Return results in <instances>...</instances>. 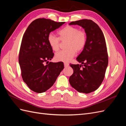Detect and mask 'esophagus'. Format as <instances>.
I'll return each mask as SVG.
<instances>
[{
    "mask_svg": "<svg viewBox=\"0 0 126 126\" xmlns=\"http://www.w3.org/2000/svg\"><path fill=\"white\" fill-rule=\"evenodd\" d=\"M64 67H68V66H69V64H68V63H64Z\"/></svg>",
    "mask_w": 126,
    "mask_h": 126,
    "instance_id": "34e87169",
    "label": "esophagus"
}]
</instances>
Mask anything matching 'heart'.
Listing matches in <instances>:
<instances>
[{
  "mask_svg": "<svg viewBox=\"0 0 126 126\" xmlns=\"http://www.w3.org/2000/svg\"><path fill=\"white\" fill-rule=\"evenodd\" d=\"M59 38L56 37L52 33L48 36L49 45L53 50L57 51L59 50L60 40H67L65 50L57 52L55 59L57 61L68 62L75 56L76 52H80L84 48L86 41V33L83 30H79L76 27L67 26L58 32Z\"/></svg>",
  "mask_w": 126,
  "mask_h": 126,
  "instance_id": "heart-1",
  "label": "heart"
}]
</instances>
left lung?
<instances>
[{"label":"left lung","instance_id":"left-lung-1","mask_svg":"<svg viewBox=\"0 0 126 126\" xmlns=\"http://www.w3.org/2000/svg\"><path fill=\"white\" fill-rule=\"evenodd\" d=\"M69 25L82 27L87 35L85 46L76 58L81 64H70L74 73L69 83L78 92L89 94L99 87L105 77L108 63L105 38L99 27L91 20L72 21Z\"/></svg>","mask_w":126,"mask_h":126}]
</instances>
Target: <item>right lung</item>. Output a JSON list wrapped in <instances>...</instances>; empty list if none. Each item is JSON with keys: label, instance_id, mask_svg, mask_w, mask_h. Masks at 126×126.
Wrapping results in <instances>:
<instances>
[{"label": "right lung", "instance_id": "1", "mask_svg": "<svg viewBox=\"0 0 126 126\" xmlns=\"http://www.w3.org/2000/svg\"><path fill=\"white\" fill-rule=\"evenodd\" d=\"M63 24L49 19H37L29 25L22 37L19 55L21 76L34 92L42 93L49 89L63 69L62 62L49 63L54 54L48 41L49 33ZM46 62L49 63L46 65Z\"/></svg>", "mask_w": 126, "mask_h": 126}]
</instances>
